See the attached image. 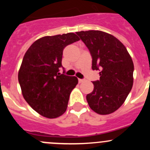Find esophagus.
I'll list each match as a JSON object with an SVG mask.
<instances>
[{
  "instance_id": "34e87169",
  "label": "esophagus",
  "mask_w": 150,
  "mask_h": 150,
  "mask_svg": "<svg viewBox=\"0 0 150 150\" xmlns=\"http://www.w3.org/2000/svg\"><path fill=\"white\" fill-rule=\"evenodd\" d=\"M84 81H85L84 79H78V82H79L80 83H82V82H83Z\"/></svg>"
}]
</instances>
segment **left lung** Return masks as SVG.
Masks as SVG:
<instances>
[{"instance_id": "left-lung-1", "label": "left lung", "mask_w": 150, "mask_h": 150, "mask_svg": "<svg viewBox=\"0 0 150 150\" xmlns=\"http://www.w3.org/2000/svg\"><path fill=\"white\" fill-rule=\"evenodd\" d=\"M90 51L92 69L99 72V80L86 96L95 112H114L125 102L133 86L134 63L126 48L112 35L99 30L77 32Z\"/></svg>"}]
</instances>
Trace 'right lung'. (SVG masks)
<instances>
[{"label":"right lung","mask_w":150,"mask_h":150,"mask_svg":"<svg viewBox=\"0 0 150 150\" xmlns=\"http://www.w3.org/2000/svg\"><path fill=\"white\" fill-rule=\"evenodd\" d=\"M79 40L72 33L46 36L34 42L24 56L18 74L22 95L30 107L44 117L55 118L66 111L78 80L64 75L63 50ZM61 68L63 74L59 72Z\"/></svg>","instance_id":"1"}]
</instances>
